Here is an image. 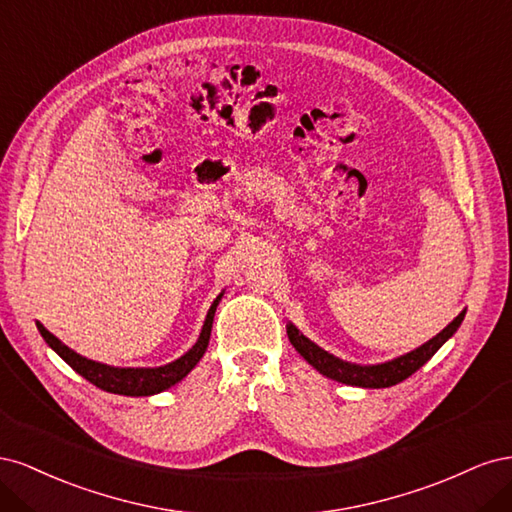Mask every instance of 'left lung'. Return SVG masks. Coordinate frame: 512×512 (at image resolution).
Wrapping results in <instances>:
<instances>
[{"instance_id": "1", "label": "left lung", "mask_w": 512, "mask_h": 512, "mask_svg": "<svg viewBox=\"0 0 512 512\" xmlns=\"http://www.w3.org/2000/svg\"><path fill=\"white\" fill-rule=\"evenodd\" d=\"M463 316H466V309H463V312L448 324L446 329H442L436 337H431L423 346H418L408 354H401L393 361L378 363V365H356V363L337 359V356L329 354L327 350L318 348L314 342H309V339L303 333H299V329L294 327V324H286V333L294 350H297L314 369H318L322 376L342 384L363 386V389H386V386L399 384L401 380L412 376L416 369H421L431 356L442 348L446 339H451L455 335L459 324L463 322Z\"/></svg>"}]
</instances>
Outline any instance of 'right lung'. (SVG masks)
<instances>
[{
  "label": "right lung",
  "instance_id": "right-lung-1",
  "mask_svg": "<svg viewBox=\"0 0 512 512\" xmlns=\"http://www.w3.org/2000/svg\"><path fill=\"white\" fill-rule=\"evenodd\" d=\"M220 301H222V294H218L215 301L211 303L205 324H203V331H200L196 344L183 356H179L177 361L162 365V367H111L104 363L89 361V359H85V356L70 350L66 344H61L59 339L53 333L46 331L40 322H38V331L44 337V342L49 344L61 356V359H64L76 371V374H81L85 380L96 384L98 389L115 393V395L147 397V395L162 393V391L170 389V386L181 382L196 367V363L203 359V354L209 346L215 309H218Z\"/></svg>",
  "mask_w": 512,
  "mask_h": 512
}]
</instances>
